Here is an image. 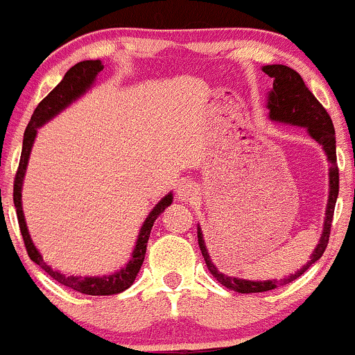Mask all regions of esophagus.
<instances>
[{
  "label": "esophagus",
  "mask_w": 355,
  "mask_h": 355,
  "mask_svg": "<svg viewBox=\"0 0 355 355\" xmlns=\"http://www.w3.org/2000/svg\"><path fill=\"white\" fill-rule=\"evenodd\" d=\"M197 197V189H195L193 185H190V183H183V185L178 187V198L180 200H193V198Z\"/></svg>",
  "instance_id": "esophagus-1"
}]
</instances>
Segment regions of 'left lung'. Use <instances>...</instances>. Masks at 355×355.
<instances>
[{"mask_svg":"<svg viewBox=\"0 0 355 355\" xmlns=\"http://www.w3.org/2000/svg\"><path fill=\"white\" fill-rule=\"evenodd\" d=\"M263 73L270 76L274 85L268 92L267 107L270 110V118L277 121H284V123H292L305 126L315 141L324 146L325 153H327L329 162H331V170H329V177H331V191H329V203H327V214H325L324 223V234H322L319 245H317L311 260L307 266H304L299 272L291 275L288 279L284 280H268V282H252V280L235 279V277H225L220 274L217 267L211 263L209 252H207L205 242H203L202 230L198 229V247H200L203 259H205L207 268L210 274L218 280L220 284L225 285L230 291L239 292V294H257V292H267L274 291L280 285L291 284L292 280L299 279L300 275L312 266L313 262L320 259L322 254L325 252L331 237V227L334 218V209H336L337 195H339V166H337V155H336V130H334L332 120L325 108L312 92L305 87L302 76L299 75L292 68L285 67V64H267L262 68Z\"/></svg>","mask_w":355,"mask_h":355,"instance_id":"8db88e82","label":"left lung"}]
</instances>
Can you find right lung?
Returning a JSON list of instances; mask_svg holds the SVG:
<instances>
[{
	"instance_id": "1",
	"label": "right lung",
	"mask_w": 355,
	"mask_h": 355,
	"mask_svg": "<svg viewBox=\"0 0 355 355\" xmlns=\"http://www.w3.org/2000/svg\"><path fill=\"white\" fill-rule=\"evenodd\" d=\"M101 70H103V63H101L100 60L80 61V63H76L75 67H71L70 70L67 71V75H64V78L61 80L42 101H40V105L36 107L35 113L31 115L30 123H28L26 130H24L21 158H19V165H18V170H16L15 183H13V202L16 207V217H18L19 230H21L24 247H26V252L28 255H30V259L33 260L35 263H38V266L42 267L48 275L53 277L56 282L64 285V287H70L73 291L80 292V294H87V295L120 294V292L126 291L130 285L135 282L137 274L140 272L141 263H144L145 260L146 242H148L150 232H152L155 220L160 217L162 211L172 203V193L166 195L164 200L157 203V207H155L152 214L146 217L144 227H141L140 235H138V240H137V247L135 250H133V259L130 260L128 266L125 268H121L120 272H116V274H112V275H105V277L70 275L68 277L64 274H60V272L53 270L48 263H44V260L42 259V255H40V252L36 250L33 242H31L30 234H28V229H26V222H24L23 210H21V187H23L24 172H26L28 158H30L31 146H33V141L36 137V128L42 126L44 121H48L50 118L55 116L56 113L61 112L64 107H68L73 100H76L80 95H83Z\"/></svg>"
}]
</instances>
